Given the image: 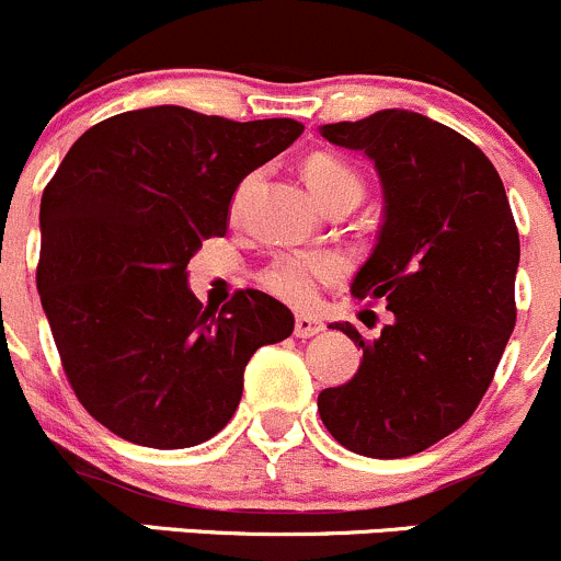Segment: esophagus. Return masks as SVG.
I'll return each instance as SVG.
<instances>
[{
  "label": "esophagus",
  "instance_id": "esophagus-1",
  "mask_svg": "<svg viewBox=\"0 0 561 561\" xmlns=\"http://www.w3.org/2000/svg\"><path fill=\"white\" fill-rule=\"evenodd\" d=\"M324 332V321L313 319V316H297L294 319V335L297 337H313Z\"/></svg>",
  "mask_w": 561,
  "mask_h": 561
}]
</instances>
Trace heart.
Instances as JSON below:
<instances>
[{
  "label": "heart",
  "instance_id": "b5f03b06",
  "mask_svg": "<svg viewBox=\"0 0 561 561\" xmlns=\"http://www.w3.org/2000/svg\"><path fill=\"white\" fill-rule=\"evenodd\" d=\"M302 176L321 207L330 204L332 198L352 196L354 202H359V196H363V180L357 176V171L343 163L341 158H332V154H310L302 165ZM248 185L251 182L240 187L234 204L242 202ZM337 275H341V262L335 256H327V253H286V256L275 259L259 280L267 291L286 299V302L308 305L313 302L316 288L332 283Z\"/></svg>",
  "mask_w": 561,
  "mask_h": 561
}]
</instances>
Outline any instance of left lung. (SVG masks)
I'll list each match as a JSON object with an SVG mask.
<instances>
[{
  "instance_id": "8db88e82",
  "label": "left lung",
  "mask_w": 561,
  "mask_h": 561,
  "mask_svg": "<svg viewBox=\"0 0 561 561\" xmlns=\"http://www.w3.org/2000/svg\"><path fill=\"white\" fill-rule=\"evenodd\" d=\"M319 133L379 171L385 220L352 294L392 313L374 341L332 327L363 363L319 392L321 423L357 456L407 458L461 428L496 374L515 327L518 229L491 160L442 122L385 108Z\"/></svg>"
}]
</instances>
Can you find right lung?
<instances>
[{"instance_id": "add662e5", "label": "right lung", "mask_w": 561, "mask_h": 561, "mask_svg": "<svg viewBox=\"0 0 561 561\" xmlns=\"http://www.w3.org/2000/svg\"><path fill=\"white\" fill-rule=\"evenodd\" d=\"M299 133L154 105L98 122L65 154L41 202L37 291L76 398L111 434L154 450L213 439L253 352L291 335V310L256 288L202 308L187 262Z\"/></svg>"}]
</instances>
